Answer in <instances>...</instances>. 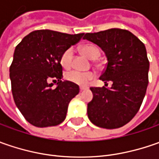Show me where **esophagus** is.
I'll list each match as a JSON object with an SVG mask.
<instances>
[{
    "mask_svg": "<svg viewBox=\"0 0 159 159\" xmlns=\"http://www.w3.org/2000/svg\"><path fill=\"white\" fill-rule=\"evenodd\" d=\"M85 88H83V87H80V92H82V91H84V90H85Z\"/></svg>",
    "mask_w": 159,
    "mask_h": 159,
    "instance_id": "1",
    "label": "esophagus"
}]
</instances>
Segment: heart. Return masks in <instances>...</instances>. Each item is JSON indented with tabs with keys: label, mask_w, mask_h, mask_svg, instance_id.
I'll list each match as a JSON object with an SVG mask.
<instances>
[{
	"label": "heart",
	"mask_w": 159,
	"mask_h": 159,
	"mask_svg": "<svg viewBox=\"0 0 159 159\" xmlns=\"http://www.w3.org/2000/svg\"><path fill=\"white\" fill-rule=\"evenodd\" d=\"M81 50L85 53L88 57H89L92 59H96L99 57L100 56V49L95 45H84L81 47ZM73 57H74V52L72 48H68L64 50L61 57H60V63L62 64V66L64 69H69L70 66L72 65L73 62ZM95 76V73L94 71H83V70H69L65 73V79L77 85H80V86H85L87 84H89L90 80H92Z\"/></svg>",
	"instance_id": "obj_1"
}]
</instances>
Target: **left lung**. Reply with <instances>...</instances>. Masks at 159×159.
I'll list each match as a JSON object with an SVG mask.
<instances>
[{
  "instance_id": "obj_1",
  "label": "left lung",
  "mask_w": 159,
  "mask_h": 159,
  "mask_svg": "<svg viewBox=\"0 0 159 159\" xmlns=\"http://www.w3.org/2000/svg\"><path fill=\"white\" fill-rule=\"evenodd\" d=\"M84 39L104 51L108 63L100 80L112 82L111 89L90 88L94 97L88 104L89 119L102 128L121 127L136 115L146 94L150 62L145 46L119 28L86 34Z\"/></svg>"
}]
</instances>
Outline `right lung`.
<instances>
[{
	"instance_id": "add662e5",
	"label": "right lung",
	"mask_w": 159,
	"mask_h": 159,
	"mask_svg": "<svg viewBox=\"0 0 159 159\" xmlns=\"http://www.w3.org/2000/svg\"><path fill=\"white\" fill-rule=\"evenodd\" d=\"M84 34L37 30L16 47L9 67L12 95L22 115L34 126H54L65 119L69 102L79 94L80 88L61 80L60 57ZM51 80L58 81L57 88H52Z\"/></svg>"
}]
</instances>
